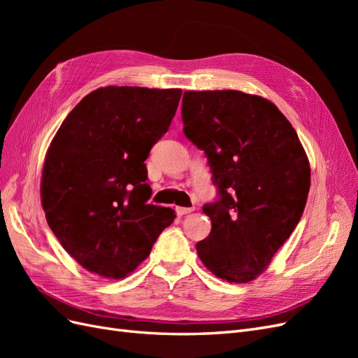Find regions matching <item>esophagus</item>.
<instances>
[{
    "label": "esophagus",
    "mask_w": 358,
    "mask_h": 358,
    "mask_svg": "<svg viewBox=\"0 0 358 358\" xmlns=\"http://www.w3.org/2000/svg\"><path fill=\"white\" fill-rule=\"evenodd\" d=\"M192 210H194V208H176L178 215H187V213H191Z\"/></svg>",
    "instance_id": "34e87169"
}]
</instances>
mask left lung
<instances>
[{"mask_svg": "<svg viewBox=\"0 0 358 358\" xmlns=\"http://www.w3.org/2000/svg\"><path fill=\"white\" fill-rule=\"evenodd\" d=\"M182 121L183 133L208 157L220 194L203 206L212 230L196 245L197 254L227 282L254 280L305 210V149L272 101L242 91H185Z\"/></svg>", "mask_w": 358, "mask_h": 358, "instance_id": "1", "label": "left lung"}]
</instances>
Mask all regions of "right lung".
Wrapping results in <instances>:
<instances>
[{
	"label": "right lung",
	"instance_id": "1",
	"mask_svg": "<svg viewBox=\"0 0 358 358\" xmlns=\"http://www.w3.org/2000/svg\"><path fill=\"white\" fill-rule=\"evenodd\" d=\"M182 90L106 86L64 119L48 149L41 206L62 248L91 273L121 279L149 255L175 210L148 204L145 161Z\"/></svg>",
	"mask_w": 358,
	"mask_h": 358
}]
</instances>
